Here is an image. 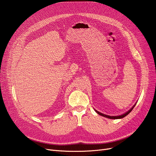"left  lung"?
Returning <instances> with one entry per match:
<instances>
[{"label": "left lung", "instance_id": "1", "mask_svg": "<svg viewBox=\"0 0 156 156\" xmlns=\"http://www.w3.org/2000/svg\"><path fill=\"white\" fill-rule=\"evenodd\" d=\"M135 105H136V103L128 111H127L126 112H125L124 114H123V115H119V116H109V115H104V114H103V113H101V112H100L99 111H96V110H95V111L98 113V115H101V116H104V117H105V118H107V119H122V118H124V117H125L126 116H127V115L129 114V113L133 110V108H134V107L135 106Z\"/></svg>", "mask_w": 156, "mask_h": 156}]
</instances>
